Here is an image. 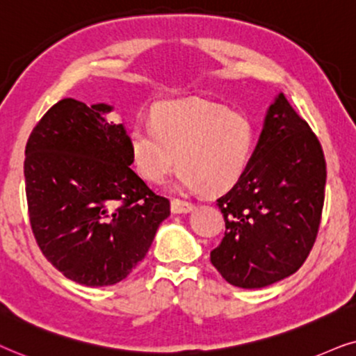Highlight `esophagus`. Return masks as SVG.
I'll list each match as a JSON object with an SVG mask.
<instances>
[{
  "mask_svg": "<svg viewBox=\"0 0 356 356\" xmlns=\"http://www.w3.org/2000/svg\"><path fill=\"white\" fill-rule=\"evenodd\" d=\"M192 210H193V203L191 202L179 200V198H174V200L170 202V211H172L174 215H181V213H188Z\"/></svg>",
  "mask_w": 356,
  "mask_h": 356,
  "instance_id": "34e87169",
  "label": "esophagus"
}]
</instances>
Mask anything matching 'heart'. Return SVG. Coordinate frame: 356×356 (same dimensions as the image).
Wrapping results in <instances>:
<instances>
[{"mask_svg": "<svg viewBox=\"0 0 356 356\" xmlns=\"http://www.w3.org/2000/svg\"><path fill=\"white\" fill-rule=\"evenodd\" d=\"M130 153L141 177L161 184L182 165L177 187L220 193L243 177L255 145V129L243 112L198 99L161 102L151 127L130 131Z\"/></svg>", "mask_w": 356, "mask_h": 356, "instance_id": "heart-1", "label": "heart"}]
</instances>
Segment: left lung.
I'll return each instance as SVG.
<instances>
[{
    "label": "left lung",
    "mask_w": 356,
    "mask_h": 356,
    "mask_svg": "<svg viewBox=\"0 0 356 356\" xmlns=\"http://www.w3.org/2000/svg\"><path fill=\"white\" fill-rule=\"evenodd\" d=\"M325 177L319 140L280 92L243 177L216 200L226 231L210 260L227 283L264 288L305 264L319 231Z\"/></svg>",
    "instance_id": "1"
}]
</instances>
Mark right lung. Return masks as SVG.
<instances>
[{"mask_svg": "<svg viewBox=\"0 0 356 356\" xmlns=\"http://www.w3.org/2000/svg\"><path fill=\"white\" fill-rule=\"evenodd\" d=\"M108 104L56 102L27 140L32 233L47 260L84 286L115 285L145 259L169 200L130 169V136Z\"/></svg>", "mask_w": 356, "mask_h": 356, "instance_id": "add662e5", "label": "right lung"}]
</instances>
